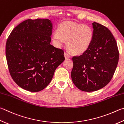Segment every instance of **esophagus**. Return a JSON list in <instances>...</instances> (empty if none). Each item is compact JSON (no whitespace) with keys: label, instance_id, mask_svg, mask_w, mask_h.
Segmentation results:
<instances>
[{"label":"esophagus","instance_id":"1","mask_svg":"<svg viewBox=\"0 0 124 124\" xmlns=\"http://www.w3.org/2000/svg\"><path fill=\"white\" fill-rule=\"evenodd\" d=\"M64 55V57H65V58H70V56L69 54H67V53H65Z\"/></svg>","mask_w":124,"mask_h":124}]
</instances>
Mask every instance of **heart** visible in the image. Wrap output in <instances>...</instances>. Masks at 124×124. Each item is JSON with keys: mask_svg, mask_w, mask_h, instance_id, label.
Listing matches in <instances>:
<instances>
[{"mask_svg": "<svg viewBox=\"0 0 124 124\" xmlns=\"http://www.w3.org/2000/svg\"><path fill=\"white\" fill-rule=\"evenodd\" d=\"M94 37L93 30L87 25L65 22L61 24L53 35L56 46L61 47L67 41V48L71 53L80 55L91 46Z\"/></svg>", "mask_w": 124, "mask_h": 124, "instance_id": "heart-1", "label": "heart"}]
</instances>
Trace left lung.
I'll list each match as a JSON object with an SVG mask.
<instances>
[{
    "instance_id": "1",
    "label": "left lung",
    "mask_w": 124,
    "mask_h": 124,
    "mask_svg": "<svg viewBox=\"0 0 124 124\" xmlns=\"http://www.w3.org/2000/svg\"><path fill=\"white\" fill-rule=\"evenodd\" d=\"M94 37L89 48L73 57L71 77L81 91L94 92L106 86L111 80L119 60L116 39L106 27L92 23Z\"/></svg>"
}]
</instances>
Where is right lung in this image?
<instances>
[{"label":"right lung","instance_id":"right-lung-1","mask_svg":"<svg viewBox=\"0 0 124 124\" xmlns=\"http://www.w3.org/2000/svg\"><path fill=\"white\" fill-rule=\"evenodd\" d=\"M53 28L50 19H27L13 29L6 42L10 75L26 91L44 89L65 60L63 50L50 44Z\"/></svg>","mask_w":124,"mask_h":124}]
</instances>
